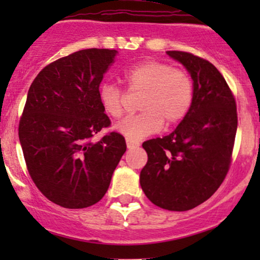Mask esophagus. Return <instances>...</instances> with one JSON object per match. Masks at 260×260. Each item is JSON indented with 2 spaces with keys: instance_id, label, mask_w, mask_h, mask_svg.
<instances>
[{
  "instance_id": "esophagus-1",
  "label": "esophagus",
  "mask_w": 260,
  "mask_h": 260,
  "mask_svg": "<svg viewBox=\"0 0 260 260\" xmlns=\"http://www.w3.org/2000/svg\"><path fill=\"white\" fill-rule=\"evenodd\" d=\"M125 142H127V147H128V148H129V149L137 148V147L140 146V142H137V141L128 140V138H127V141H125Z\"/></svg>"
}]
</instances>
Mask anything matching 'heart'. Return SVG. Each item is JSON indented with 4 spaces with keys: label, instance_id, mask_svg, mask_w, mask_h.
Returning <instances> with one entry per match:
<instances>
[{
    "label": "heart",
    "instance_id": "heart-1",
    "mask_svg": "<svg viewBox=\"0 0 260 260\" xmlns=\"http://www.w3.org/2000/svg\"><path fill=\"white\" fill-rule=\"evenodd\" d=\"M127 89L142 93L138 107L142 112L128 115L115 129L128 140H141L158 132L162 125L180 123L193 103V81L185 70L156 60H146L128 68L123 73ZM98 99L104 113L111 118L122 117L125 95L114 84H103Z\"/></svg>",
    "mask_w": 260,
    "mask_h": 260
}]
</instances>
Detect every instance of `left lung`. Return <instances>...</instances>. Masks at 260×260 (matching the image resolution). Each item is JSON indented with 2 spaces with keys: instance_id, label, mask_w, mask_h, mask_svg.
I'll list each match as a JSON object with an SVG mask.
<instances>
[{
  "instance_id": "8db88e82",
  "label": "left lung",
  "mask_w": 260,
  "mask_h": 260,
  "mask_svg": "<svg viewBox=\"0 0 260 260\" xmlns=\"http://www.w3.org/2000/svg\"><path fill=\"white\" fill-rule=\"evenodd\" d=\"M167 54L191 74L193 103L174 132L143 142L148 159L140 182L154 205L186 211L211 198L226 177L237 135V103L210 61L186 51Z\"/></svg>"
}]
</instances>
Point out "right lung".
<instances>
[{"label":"right lung","instance_id":"add662e5","mask_svg":"<svg viewBox=\"0 0 260 260\" xmlns=\"http://www.w3.org/2000/svg\"><path fill=\"white\" fill-rule=\"evenodd\" d=\"M117 51L86 49L50 62L27 93L18 123L26 167L46 199L67 209L94 205L106 195L127 149L111 127L98 90Z\"/></svg>","mask_w":260,"mask_h":260}]
</instances>
